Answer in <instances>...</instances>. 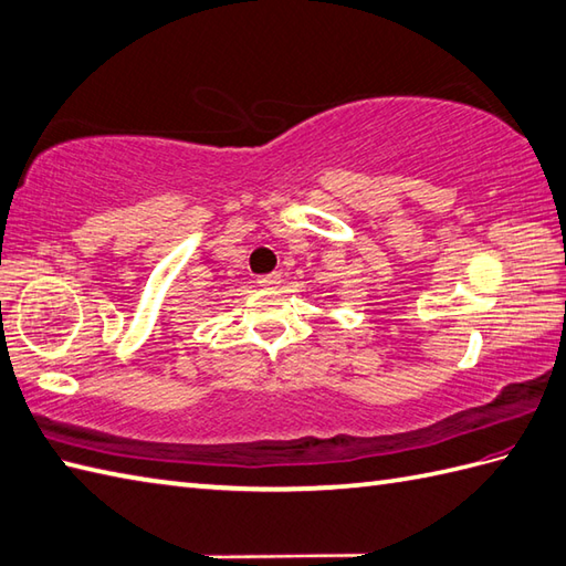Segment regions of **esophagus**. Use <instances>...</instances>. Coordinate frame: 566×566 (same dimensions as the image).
<instances>
[{
  "label": "esophagus",
  "instance_id": "obj_1",
  "mask_svg": "<svg viewBox=\"0 0 566 566\" xmlns=\"http://www.w3.org/2000/svg\"><path fill=\"white\" fill-rule=\"evenodd\" d=\"M281 281H283V275H281L279 271H275V273H266V275H261V279H259V283H261L263 287H275Z\"/></svg>",
  "mask_w": 566,
  "mask_h": 566
}]
</instances>
